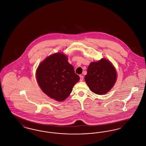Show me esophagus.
<instances>
[{"label":"esophagus","mask_w":146,"mask_h":146,"mask_svg":"<svg viewBox=\"0 0 146 146\" xmlns=\"http://www.w3.org/2000/svg\"><path fill=\"white\" fill-rule=\"evenodd\" d=\"M84 79V77L83 76H82V75H80V81H81V82H82L83 80Z\"/></svg>","instance_id":"esophagus-1"}]
</instances>
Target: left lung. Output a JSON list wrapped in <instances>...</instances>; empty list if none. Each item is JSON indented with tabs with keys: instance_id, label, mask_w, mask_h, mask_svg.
Masks as SVG:
<instances>
[{
	"instance_id": "8db88e82",
	"label": "left lung",
	"mask_w": 146,
	"mask_h": 146,
	"mask_svg": "<svg viewBox=\"0 0 146 146\" xmlns=\"http://www.w3.org/2000/svg\"><path fill=\"white\" fill-rule=\"evenodd\" d=\"M116 79V70L111 63L104 58L91 63L85 76L90 89L97 95H104L110 90Z\"/></svg>"
}]
</instances>
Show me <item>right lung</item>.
<instances>
[{"instance_id": "1", "label": "right lung", "mask_w": 146, "mask_h": 146, "mask_svg": "<svg viewBox=\"0 0 146 146\" xmlns=\"http://www.w3.org/2000/svg\"><path fill=\"white\" fill-rule=\"evenodd\" d=\"M36 77L42 91L58 101L68 97L73 87L80 79L66 56L61 53L46 58L38 66Z\"/></svg>"}]
</instances>
